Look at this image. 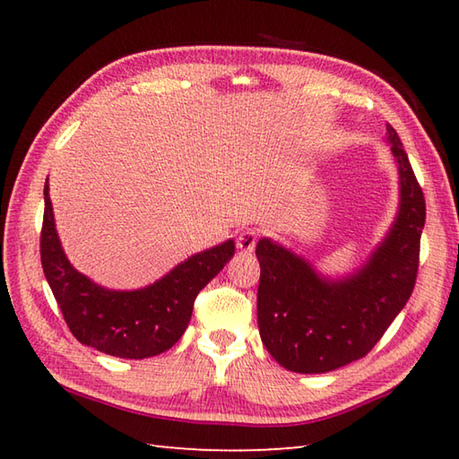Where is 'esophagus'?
I'll return each instance as SVG.
<instances>
[{
  "instance_id": "1",
  "label": "esophagus",
  "mask_w": 459,
  "mask_h": 459,
  "mask_svg": "<svg viewBox=\"0 0 459 459\" xmlns=\"http://www.w3.org/2000/svg\"><path fill=\"white\" fill-rule=\"evenodd\" d=\"M258 242V230L256 229H247L242 230L238 238H237V247L242 250V252H252L256 247Z\"/></svg>"
}]
</instances>
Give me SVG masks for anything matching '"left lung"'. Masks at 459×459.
<instances>
[{
  "mask_svg": "<svg viewBox=\"0 0 459 459\" xmlns=\"http://www.w3.org/2000/svg\"><path fill=\"white\" fill-rule=\"evenodd\" d=\"M386 132L401 175V207L363 268L327 280L276 242L262 238L256 245L262 343L294 373H329L365 357L414 290L426 201L396 130L388 124Z\"/></svg>",
  "mask_w": 459,
  "mask_h": 459,
  "instance_id": "1",
  "label": "left lung"
}]
</instances>
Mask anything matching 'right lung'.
<instances>
[{"mask_svg": "<svg viewBox=\"0 0 459 459\" xmlns=\"http://www.w3.org/2000/svg\"><path fill=\"white\" fill-rule=\"evenodd\" d=\"M235 255V240H227L193 255L148 288L106 290L66 260L58 240L45 185L41 229V264L71 333L82 345L120 359H145L171 349L189 325L199 291Z\"/></svg>", "mask_w": 459, "mask_h": 459, "instance_id": "right-lung-1", "label": "right lung"}]
</instances>
